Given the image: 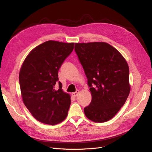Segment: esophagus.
Returning a JSON list of instances; mask_svg holds the SVG:
<instances>
[{"label":"esophagus","mask_w":152,"mask_h":152,"mask_svg":"<svg viewBox=\"0 0 152 152\" xmlns=\"http://www.w3.org/2000/svg\"><path fill=\"white\" fill-rule=\"evenodd\" d=\"M79 92V90H77L75 92H73V94H72V95H73V97H76Z\"/></svg>","instance_id":"esophagus-1"}]
</instances>
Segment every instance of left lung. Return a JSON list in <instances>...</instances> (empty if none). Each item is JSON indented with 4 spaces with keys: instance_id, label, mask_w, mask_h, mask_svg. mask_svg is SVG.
<instances>
[{
    "instance_id": "1",
    "label": "left lung",
    "mask_w": 152,
    "mask_h": 152,
    "mask_svg": "<svg viewBox=\"0 0 152 152\" xmlns=\"http://www.w3.org/2000/svg\"><path fill=\"white\" fill-rule=\"evenodd\" d=\"M75 50L84 70L92 100L84 108L86 117L106 122L124 105L130 92L129 69L115 47L103 42L76 43Z\"/></svg>"
}]
</instances>
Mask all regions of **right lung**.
<instances>
[{"label": "right lung", "mask_w": 152, "mask_h": 152, "mask_svg": "<svg viewBox=\"0 0 152 152\" xmlns=\"http://www.w3.org/2000/svg\"><path fill=\"white\" fill-rule=\"evenodd\" d=\"M75 43L48 41L32 50L23 61L19 82L24 104L37 121L55 125L65 119L70 95L63 91L58 72ZM59 86L56 88V85Z\"/></svg>", "instance_id": "right-lung-1"}]
</instances>
